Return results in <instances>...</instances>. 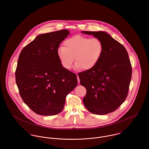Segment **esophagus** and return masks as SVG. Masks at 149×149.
<instances>
[{
	"instance_id": "obj_1",
	"label": "esophagus",
	"mask_w": 149,
	"mask_h": 149,
	"mask_svg": "<svg viewBox=\"0 0 149 149\" xmlns=\"http://www.w3.org/2000/svg\"><path fill=\"white\" fill-rule=\"evenodd\" d=\"M77 74V73H76ZM77 80H78V83L79 84L80 83V79H79V76H78V75L77 74Z\"/></svg>"
}]
</instances>
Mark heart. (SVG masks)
Returning a JSON list of instances; mask_svg holds the SVG:
<instances>
[{
    "mask_svg": "<svg viewBox=\"0 0 149 149\" xmlns=\"http://www.w3.org/2000/svg\"><path fill=\"white\" fill-rule=\"evenodd\" d=\"M64 45L58 48L57 53L61 65L67 70L72 68L74 59L75 69H92L99 62L104 50L99 39L80 35L66 39Z\"/></svg>",
    "mask_w": 149,
    "mask_h": 149,
    "instance_id": "obj_1",
    "label": "heart"
}]
</instances>
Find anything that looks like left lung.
Returning <instances> with one entry per match:
<instances>
[{
    "instance_id": "obj_1",
    "label": "left lung",
    "mask_w": 149,
    "mask_h": 149,
    "mask_svg": "<svg viewBox=\"0 0 149 149\" xmlns=\"http://www.w3.org/2000/svg\"><path fill=\"white\" fill-rule=\"evenodd\" d=\"M92 35L103 44L97 64L79 73L86 93L83 101L91 113L106 115L115 111L125 102L132 76V67L125 47L104 31H81Z\"/></svg>"
}]
</instances>
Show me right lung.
<instances>
[{
  "label": "right lung",
  "mask_w": 149,
  "mask_h": 149,
  "mask_svg": "<svg viewBox=\"0 0 149 149\" xmlns=\"http://www.w3.org/2000/svg\"><path fill=\"white\" fill-rule=\"evenodd\" d=\"M69 34L64 29L38 35L19 56L17 85L23 102L38 115L61 112L67 95L77 85L76 74L63 67L57 53Z\"/></svg>",
  "instance_id": "add662e5"
}]
</instances>
